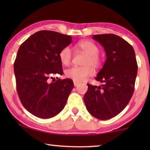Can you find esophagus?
<instances>
[{
  "instance_id": "esophagus-1",
  "label": "esophagus",
  "mask_w": 150,
  "mask_h": 150,
  "mask_svg": "<svg viewBox=\"0 0 150 150\" xmlns=\"http://www.w3.org/2000/svg\"><path fill=\"white\" fill-rule=\"evenodd\" d=\"M79 82H77V81H74V85L75 86V87H76V86H77L78 85H79Z\"/></svg>"
}]
</instances>
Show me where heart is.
Returning <instances> with one entry per match:
<instances>
[{
	"instance_id": "b5f03b06",
	"label": "heart",
	"mask_w": 150,
	"mask_h": 150,
	"mask_svg": "<svg viewBox=\"0 0 150 150\" xmlns=\"http://www.w3.org/2000/svg\"><path fill=\"white\" fill-rule=\"evenodd\" d=\"M77 48L86 54L83 61L84 66H74L67 69L65 71V76L74 81H83L93 74V67L98 68L102 64V59L98 55L99 47L91 41H81L76 44ZM59 60L64 65H68L71 62L72 52L69 46H65L61 49L59 54Z\"/></svg>"
}]
</instances>
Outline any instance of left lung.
Here are the masks:
<instances>
[{
  "label": "left lung",
  "instance_id": "1",
  "mask_svg": "<svg viewBox=\"0 0 150 150\" xmlns=\"http://www.w3.org/2000/svg\"><path fill=\"white\" fill-rule=\"evenodd\" d=\"M104 47L106 59L96 77L101 86L87 84L84 96L86 108L92 116L106 120L120 113L132 98L137 75V62L132 46L114 34L94 35Z\"/></svg>",
  "mask_w": 150,
  "mask_h": 150
}]
</instances>
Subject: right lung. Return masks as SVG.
<instances>
[{
	"label": "right lung",
	"instance_id": "1",
	"mask_svg": "<svg viewBox=\"0 0 150 150\" xmlns=\"http://www.w3.org/2000/svg\"><path fill=\"white\" fill-rule=\"evenodd\" d=\"M70 35L40 30L30 36L18 49L14 62L16 89L24 107L40 118L48 119L65 107L74 88L72 80L57 79L63 74L59 54L71 44Z\"/></svg>",
	"mask_w": 150,
	"mask_h": 150
}]
</instances>
